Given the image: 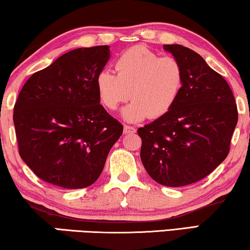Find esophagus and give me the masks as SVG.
Returning <instances> with one entry per match:
<instances>
[{
    "label": "esophagus",
    "mask_w": 250,
    "mask_h": 250,
    "mask_svg": "<svg viewBox=\"0 0 250 250\" xmlns=\"http://www.w3.org/2000/svg\"><path fill=\"white\" fill-rule=\"evenodd\" d=\"M124 132L125 133H135L136 132V128L132 125H125L124 126Z\"/></svg>",
    "instance_id": "1"
}]
</instances>
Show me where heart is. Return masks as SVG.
<instances>
[{"label":"heart","instance_id":"1","mask_svg":"<svg viewBox=\"0 0 250 250\" xmlns=\"http://www.w3.org/2000/svg\"><path fill=\"white\" fill-rule=\"evenodd\" d=\"M115 72L102 70L96 76L101 104L108 111L132 98L125 107L124 118L140 121L161 118L170 112L180 96L185 72L177 59L162 58L146 46H133L114 62Z\"/></svg>","mask_w":250,"mask_h":250}]
</instances>
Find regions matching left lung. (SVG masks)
Returning a JSON list of instances; mask_svg holds the SVG:
<instances>
[{"label":"left lung","instance_id":"left-lung-1","mask_svg":"<svg viewBox=\"0 0 250 250\" xmlns=\"http://www.w3.org/2000/svg\"><path fill=\"white\" fill-rule=\"evenodd\" d=\"M163 47L180 62L185 82L170 112L138 129L140 159L157 184L182 187L226 160L238 110L229 83L198 53L178 44Z\"/></svg>","mask_w":250,"mask_h":250}]
</instances>
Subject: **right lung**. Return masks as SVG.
<instances>
[{"label": "right lung", "instance_id": "right-lung-1", "mask_svg": "<svg viewBox=\"0 0 250 250\" xmlns=\"http://www.w3.org/2000/svg\"><path fill=\"white\" fill-rule=\"evenodd\" d=\"M107 45L82 47L35 72L13 108L19 155L38 178L65 189L93 185L124 125L100 104L96 76Z\"/></svg>", "mask_w": 250, "mask_h": 250}]
</instances>
